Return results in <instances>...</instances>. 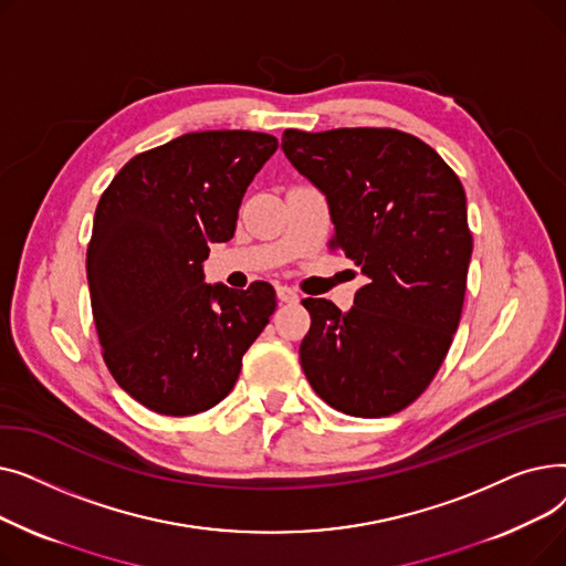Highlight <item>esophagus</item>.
Masks as SVG:
<instances>
[{"label": "esophagus", "instance_id": "esophagus-1", "mask_svg": "<svg viewBox=\"0 0 566 566\" xmlns=\"http://www.w3.org/2000/svg\"><path fill=\"white\" fill-rule=\"evenodd\" d=\"M277 298H280V303H298L301 301V295L295 293L291 286H277Z\"/></svg>", "mask_w": 566, "mask_h": 566}]
</instances>
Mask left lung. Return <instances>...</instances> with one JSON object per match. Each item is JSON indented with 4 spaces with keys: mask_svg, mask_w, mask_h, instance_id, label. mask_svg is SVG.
Instances as JSON below:
<instances>
[{
    "mask_svg": "<svg viewBox=\"0 0 566 566\" xmlns=\"http://www.w3.org/2000/svg\"><path fill=\"white\" fill-rule=\"evenodd\" d=\"M282 148L328 197L331 250L369 277L348 312L303 301V371L353 418L399 412L429 388L459 328L472 254L465 190L429 144L397 128H289Z\"/></svg>",
    "mask_w": 566,
    "mask_h": 566,
    "instance_id": "8db88e82",
    "label": "left lung"
}]
</instances>
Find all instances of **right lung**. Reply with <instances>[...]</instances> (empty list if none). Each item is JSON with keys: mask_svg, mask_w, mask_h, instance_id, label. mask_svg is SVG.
Wrapping results in <instances>:
<instances>
[{"mask_svg": "<svg viewBox=\"0 0 566 566\" xmlns=\"http://www.w3.org/2000/svg\"><path fill=\"white\" fill-rule=\"evenodd\" d=\"M275 148L268 133H188L130 158L101 195L86 248L94 323L118 388L148 410L220 403L277 307L268 282L233 291L201 271Z\"/></svg>", "mask_w": 566, "mask_h": 566, "instance_id": "add662e5", "label": "right lung"}]
</instances>
